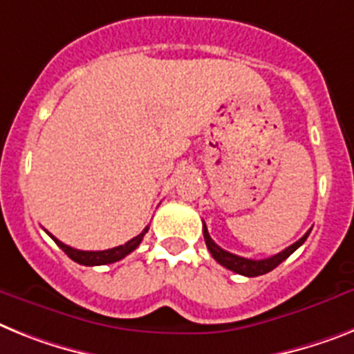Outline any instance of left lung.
<instances>
[{"mask_svg": "<svg viewBox=\"0 0 354 354\" xmlns=\"http://www.w3.org/2000/svg\"><path fill=\"white\" fill-rule=\"evenodd\" d=\"M310 232L311 230H308V232L299 239V241L293 243V245L288 246V248H284L283 252H279V254L272 255V257H266V259L255 261V259H246V257H239V255L223 250L221 246H218L212 241V237L209 236V230H207V225L203 223L205 243H207V248H209V252L212 254L214 259L218 261L221 266H225V268L232 270V272L239 273V275H246V277H257V275H264V273L272 272L273 268H277L279 264L283 263L284 259H288V257H290V255H292L293 252H295L297 248H299L306 239H308Z\"/></svg>", "mask_w": 354, "mask_h": 354, "instance_id": "1", "label": "left lung"}]
</instances>
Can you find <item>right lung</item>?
I'll list each match as a JSON object with an SVG mask.
<instances>
[{
	"instance_id": "right-lung-1",
	"label": "right lung",
	"mask_w": 354,
	"mask_h": 354,
	"mask_svg": "<svg viewBox=\"0 0 354 354\" xmlns=\"http://www.w3.org/2000/svg\"><path fill=\"white\" fill-rule=\"evenodd\" d=\"M149 230V227H145L140 234L136 237H133L131 241H127L126 245H120V246H115V248H109V250H99V252H88V250H77V248H71V246L64 245L57 239V237H53L50 234L53 241L57 243V246L61 248L64 254L73 259L75 263L79 264H84V266H99V264H109V263H117V261L124 259L127 254H131L135 250L136 246L140 245L142 239H144L145 232Z\"/></svg>"
}]
</instances>
